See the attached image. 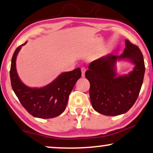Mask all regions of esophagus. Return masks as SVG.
<instances>
[{"label": "esophagus", "instance_id": "34e87169", "mask_svg": "<svg viewBox=\"0 0 153 153\" xmlns=\"http://www.w3.org/2000/svg\"><path fill=\"white\" fill-rule=\"evenodd\" d=\"M81 72H82V77L85 76V72H86V68L85 67L81 68Z\"/></svg>", "mask_w": 153, "mask_h": 153}]
</instances>
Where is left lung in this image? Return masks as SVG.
<instances>
[{"mask_svg": "<svg viewBox=\"0 0 153 153\" xmlns=\"http://www.w3.org/2000/svg\"><path fill=\"white\" fill-rule=\"evenodd\" d=\"M120 60L132 62L135 65L132 71L118 76L115 64ZM88 68L85 76L90 83L93 108L106 116L126 113L138 98L145 74L143 57L139 47L126 39L123 54L103 56L92 62Z\"/></svg>", "mask_w": 153, "mask_h": 153, "instance_id": "1", "label": "left lung"}]
</instances>
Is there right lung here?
Instances as JSON below:
<instances>
[{"instance_id": "right-lung-1", "label": "right lung", "mask_w": 153, "mask_h": 153, "mask_svg": "<svg viewBox=\"0 0 153 153\" xmlns=\"http://www.w3.org/2000/svg\"><path fill=\"white\" fill-rule=\"evenodd\" d=\"M26 43L16 49L12 58L10 79L13 91L23 107L33 117L40 119L57 117L65 110L71 92L81 77L80 68L62 73L52 82L43 87H27L19 78L16 68L17 55Z\"/></svg>"}]
</instances>
